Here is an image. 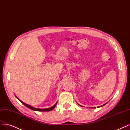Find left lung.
Wrapping results in <instances>:
<instances>
[{
	"instance_id": "1",
	"label": "left lung",
	"mask_w": 130,
	"mask_h": 130,
	"mask_svg": "<svg viewBox=\"0 0 130 130\" xmlns=\"http://www.w3.org/2000/svg\"><path fill=\"white\" fill-rule=\"evenodd\" d=\"M106 104H104V105H102V106H98V107H101V106H103V105H105ZM80 106H81V105H80ZM93 108H95V107H93Z\"/></svg>"
}]
</instances>
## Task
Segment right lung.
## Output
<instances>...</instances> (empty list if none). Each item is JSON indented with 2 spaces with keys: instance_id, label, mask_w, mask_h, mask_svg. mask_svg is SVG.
Segmentation results:
<instances>
[{
  "instance_id": "obj_1",
  "label": "right lung",
  "mask_w": 130,
  "mask_h": 130,
  "mask_svg": "<svg viewBox=\"0 0 130 130\" xmlns=\"http://www.w3.org/2000/svg\"><path fill=\"white\" fill-rule=\"evenodd\" d=\"M17 98H18V99L19 100V101L22 104H24V105H25L26 107H27V108H28L29 109H31V110H32L37 111H50L53 110L55 108V107L56 106V104H57V103H56L54 105L52 106L51 108H47V109H38V108H34V107H33V106H31L30 105H28V104H27L25 103L24 102H23L22 101H21L20 100H19L18 98V97H17Z\"/></svg>"
}]
</instances>
